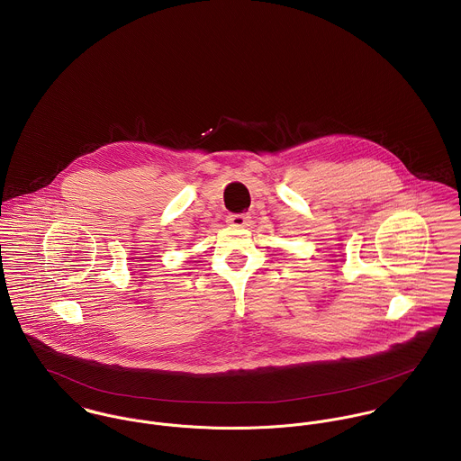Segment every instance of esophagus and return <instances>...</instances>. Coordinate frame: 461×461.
<instances>
[{"label":"esophagus","instance_id":"esophagus-1","mask_svg":"<svg viewBox=\"0 0 461 461\" xmlns=\"http://www.w3.org/2000/svg\"><path fill=\"white\" fill-rule=\"evenodd\" d=\"M249 220L250 216L245 214V212H232L227 216V221L232 225V227H247L249 225Z\"/></svg>","mask_w":461,"mask_h":461}]
</instances>
